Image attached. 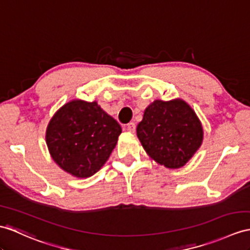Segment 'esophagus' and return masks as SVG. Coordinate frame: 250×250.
I'll use <instances>...</instances> for the list:
<instances>
[{
    "instance_id": "1",
    "label": "esophagus",
    "mask_w": 250,
    "mask_h": 250,
    "mask_svg": "<svg viewBox=\"0 0 250 250\" xmlns=\"http://www.w3.org/2000/svg\"><path fill=\"white\" fill-rule=\"evenodd\" d=\"M126 128H127V130H128L129 132H135L136 131V124L133 123V122H130V123L127 124Z\"/></svg>"
}]
</instances>
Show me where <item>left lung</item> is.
Masks as SVG:
<instances>
[{
    "instance_id": "1",
    "label": "left lung",
    "mask_w": 250,
    "mask_h": 250,
    "mask_svg": "<svg viewBox=\"0 0 250 250\" xmlns=\"http://www.w3.org/2000/svg\"><path fill=\"white\" fill-rule=\"evenodd\" d=\"M137 136L151 159L167 168H179L200 147L204 130L185 101L157 100L145 109Z\"/></svg>"
}]
</instances>
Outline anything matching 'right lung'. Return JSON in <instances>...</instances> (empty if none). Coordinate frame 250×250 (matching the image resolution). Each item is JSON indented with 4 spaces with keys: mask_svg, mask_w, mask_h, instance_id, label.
Segmentation results:
<instances>
[{
    "mask_svg": "<svg viewBox=\"0 0 250 250\" xmlns=\"http://www.w3.org/2000/svg\"><path fill=\"white\" fill-rule=\"evenodd\" d=\"M122 128L96 102L74 100L53 115L45 140L53 160L77 178L94 175L108 160Z\"/></svg>",
    "mask_w": 250,
    "mask_h": 250,
    "instance_id": "obj_1",
    "label": "right lung"
}]
</instances>
